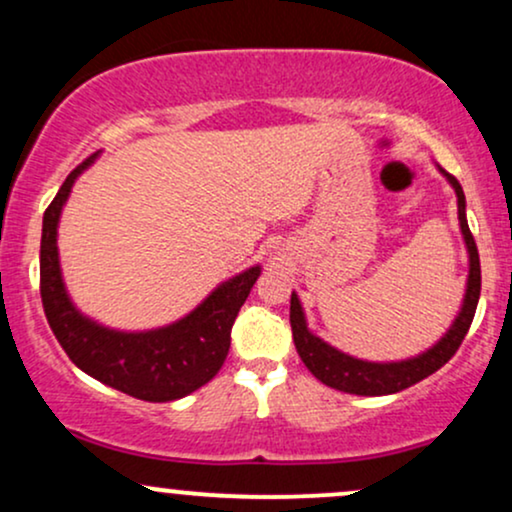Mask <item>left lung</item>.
Returning a JSON list of instances; mask_svg holds the SVG:
<instances>
[{"label":"left lung","mask_w":512,"mask_h":512,"mask_svg":"<svg viewBox=\"0 0 512 512\" xmlns=\"http://www.w3.org/2000/svg\"><path fill=\"white\" fill-rule=\"evenodd\" d=\"M445 178L450 180V185L455 187L457 195V216H460V228L464 243L469 250V279H467V293H464V303L457 320L452 322L440 342L428 349L426 354L407 358V361L397 363H370L361 361V358L346 356L342 351H337L334 346L322 342L320 337L310 334L305 327V317L301 301H298L296 293H291V332L293 342H296L298 356L308 366L310 373L315 375L320 383L334 390L349 392V395H363V397H375V395H392V392H402L407 387L416 385L419 380L428 378L431 373H436L438 368H443L445 363L455 356V351L460 349L462 339L467 337L469 325H472L474 313H477L479 293H481V264H479V250L474 243L472 231H469L467 214H464V192L457 178H452L450 173H445Z\"/></svg>","instance_id":"1"}]
</instances>
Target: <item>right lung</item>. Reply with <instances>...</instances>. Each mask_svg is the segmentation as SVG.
Returning <instances> with one entry per match:
<instances>
[{
  "mask_svg": "<svg viewBox=\"0 0 512 512\" xmlns=\"http://www.w3.org/2000/svg\"><path fill=\"white\" fill-rule=\"evenodd\" d=\"M96 154L79 163L43 216L40 238V298L57 342L91 378L144 402H173L207 385L231 349V330L260 267L223 281L190 315L151 332H115L74 308L62 284L57 223L74 180Z\"/></svg>",
  "mask_w": 512,
  "mask_h": 512,
  "instance_id": "1",
  "label": "right lung"
}]
</instances>
